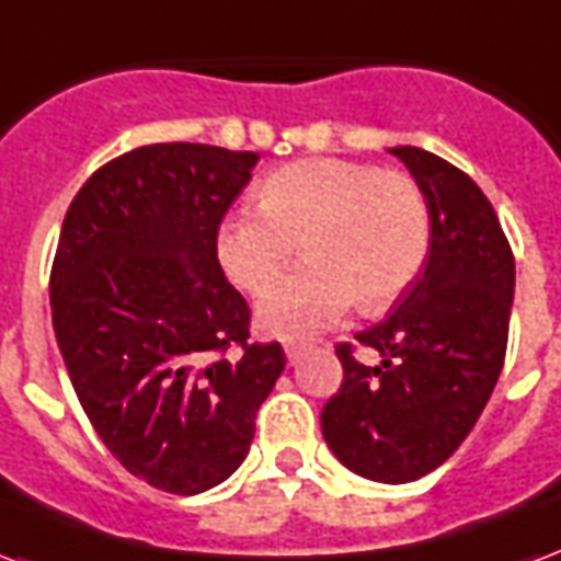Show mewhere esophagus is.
Segmentation results:
<instances>
[{"instance_id": "34e87169", "label": "esophagus", "mask_w": 561, "mask_h": 561, "mask_svg": "<svg viewBox=\"0 0 561 561\" xmlns=\"http://www.w3.org/2000/svg\"><path fill=\"white\" fill-rule=\"evenodd\" d=\"M306 350H309V344H302V341H288V344H285V356H288V365H297L299 358L306 356Z\"/></svg>"}]
</instances>
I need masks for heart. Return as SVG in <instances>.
Wrapping results in <instances>:
<instances>
[{
	"mask_svg": "<svg viewBox=\"0 0 561 561\" xmlns=\"http://www.w3.org/2000/svg\"><path fill=\"white\" fill-rule=\"evenodd\" d=\"M259 211L226 217L217 262L247 294H262L300 241L310 264L273 286L255 318L267 335L299 337L344 318L358 299L385 309L421 273L430 205L400 170L350 158H299L255 187Z\"/></svg>",
	"mask_w": 561,
	"mask_h": 561,
	"instance_id": "heart-1",
	"label": "heart"
}]
</instances>
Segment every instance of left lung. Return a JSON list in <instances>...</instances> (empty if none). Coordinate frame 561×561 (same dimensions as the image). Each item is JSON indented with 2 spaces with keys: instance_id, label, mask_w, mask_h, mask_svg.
Masks as SVG:
<instances>
[{
  "instance_id": "obj_1",
  "label": "left lung",
  "mask_w": 561,
  "mask_h": 561,
  "mask_svg": "<svg viewBox=\"0 0 561 561\" xmlns=\"http://www.w3.org/2000/svg\"><path fill=\"white\" fill-rule=\"evenodd\" d=\"M430 205V252L394 311L358 332L382 365L337 344L344 382L323 405L329 450L358 477L412 482L450 459L503 370L515 255L480 185L417 147L388 149Z\"/></svg>"
}]
</instances>
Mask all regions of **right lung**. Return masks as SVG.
Here are the masks:
<instances>
[{
  "instance_id": "obj_1",
  "label": "right lung",
  "mask_w": 561,
  "mask_h": 561,
  "mask_svg": "<svg viewBox=\"0 0 561 561\" xmlns=\"http://www.w3.org/2000/svg\"><path fill=\"white\" fill-rule=\"evenodd\" d=\"M255 161L131 149L81 185L55 250L53 327L81 409L131 477L170 494L234 473L285 370L279 341H250V306L217 262Z\"/></svg>"
}]
</instances>
